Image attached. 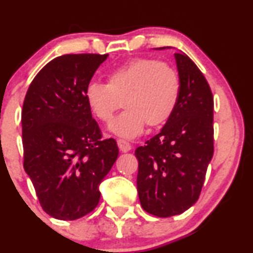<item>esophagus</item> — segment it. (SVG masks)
Returning a JSON list of instances; mask_svg holds the SVG:
<instances>
[{
	"label": "esophagus",
	"mask_w": 253,
	"mask_h": 253,
	"mask_svg": "<svg viewBox=\"0 0 253 253\" xmlns=\"http://www.w3.org/2000/svg\"><path fill=\"white\" fill-rule=\"evenodd\" d=\"M118 146H119V149H120V151H123V152H128V151L132 149L130 144L127 143L126 140H123V139H119Z\"/></svg>",
	"instance_id": "esophagus-1"
}]
</instances>
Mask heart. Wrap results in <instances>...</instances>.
Segmentation results:
<instances>
[{
    "instance_id": "b5f03b06",
    "label": "heart",
    "mask_w": 253,
    "mask_h": 253,
    "mask_svg": "<svg viewBox=\"0 0 253 253\" xmlns=\"http://www.w3.org/2000/svg\"><path fill=\"white\" fill-rule=\"evenodd\" d=\"M90 112L109 123L123 101L124 108L109 125V130L133 139L150 127L163 126L175 112L179 97V80L172 68L149 58H136L110 71L107 84L90 83L85 89Z\"/></svg>"
}]
</instances>
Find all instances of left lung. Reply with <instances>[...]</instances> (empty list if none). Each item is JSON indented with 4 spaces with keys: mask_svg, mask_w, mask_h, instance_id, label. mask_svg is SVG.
<instances>
[{
    "mask_svg": "<svg viewBox=\"0 0 253 253\" xmlns=\"http://www.w3.org/2000/svg\"><path fill=\"white\" fill-rule=\"evenodd\" d=\"M171 48L158 47L155 50ZM179 80L176 109L158 134L135 150L141 207L156 216L178 215L199 199L214 152L213 94L196 64L175 53Z\"/></svg>",
    "mask_w": 253,
    "mask_h": 253,
    "instance_id": "left-lung-1",
    "label": "left lung"
}]
</instances>
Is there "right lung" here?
Returning a JSON list of instances; mask_svg holds the SVG:
<instances>
[{
	"instance_id": "add662e5",
	"label": "right lung",
	"mask_w": 253,
	"mask_h": 253,
	"mask_svg": "<svg viewBox=\"0 0 253 253\" xmlns=\"http://www.w3.org/2000/svg\"><path fill=\"white\" fill-rule=\"evenodd\" d=\"M108 54H64L34 77L22 107L24 168L42 210L80 219L100 201V184L119 156L102 139L85 102L86 86Z\"/></svg>"
}]
</instances>
